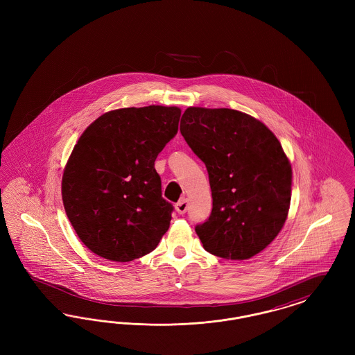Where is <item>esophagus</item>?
Here are the masks:
<instances>
[{
	"label": "esophagus",
	"mask_w": 355,
	"mask_h": 355,
	"mask_svg": "<svg viewBox=\"0 0 355 355\" xmlns=\"http://www.w3.org/2000/svg\"><path fill=\"white\" fill-rule=\"evenodd\" d=\"M187 207H189V201L187 200H182V201H180V202L175 205V210H177L178 214H185Z\"/></svg>",
	"instance_id": "obj_1"
}]
</instances>
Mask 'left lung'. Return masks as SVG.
<instances>
[{"mask_svg":"<svg viewBox=\"0 0 355 355\" xmlns=\"http://www.w3.org/2000/svg\"><path fill=\"white\" fill-rule=\"evenodd\" d=\"M209 173L213 209L196 226L206 252L243 261L266 249L287 220L293 171L281 142L233 109L187 107L180 126Z\"/></svg>","mask_w":355,"mask_h":355,"instance_id":"1","label":"left lung"}]
</instances>
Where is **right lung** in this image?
I'll return each instance as SVG.
<instances>
[{"label": "right lung", "mask_w": 355, "mask_h": 355, "mask_svg": "<svg viewBox=\"0 0 355 355\" xmlns=\"http://www.w3.org/2000/svg\"><path fill=\"white\" fill-rule=\"evenodd\" d=\"M181 109L150 105L106 112L69 157L62 202L85 246L129 262L153 252L168 232L173 206L162 198L154 161L177 135Z\"/></svg>", "instance_id": "right-lung-1"}]
</instances>
